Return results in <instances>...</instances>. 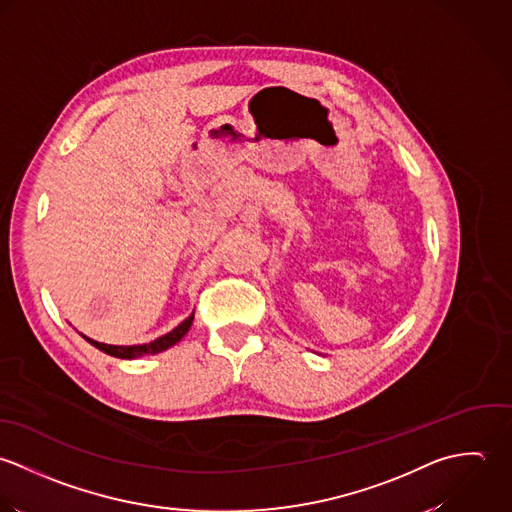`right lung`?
Segmentation results:
<instances>
[{
  "mask_svg": "<svg viewBox=\"0 0 512 512\" xmlns=\"http://www.w3.org/2000/svg\"><path fill=\"white\" fill-rule=\"evenodd\" d=\"M192 322H194V312H192L184 322H180L172 332H168V334H164V336H160V338H156V340H152V342H148V344H134V346H112V344L97 342V340H93V338H89V336H85V334H81V336H83L89 344H93L95 348H99L101 352L108 354V356L132 360V358H140V356H146V354H158V352L168 350L170 346H174L176 342H180V340L188 334Z\"/></svg>",
  "mask_w": 512,
  "mask_h": 512,
  "instance_id": "obj_1",
  "label": "right lung"
}]
</instances>
